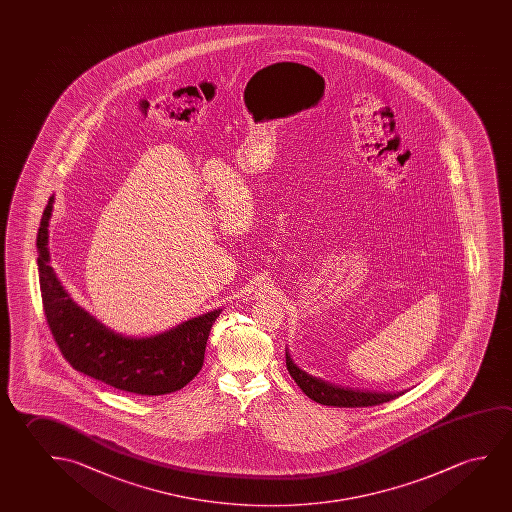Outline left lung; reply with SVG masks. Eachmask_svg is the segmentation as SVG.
<instances>
[{"label":"left lung","instance_id":"obj_1","mask_svg":"<svg viewBox=\"0 0 512 512\" xmlns=\"http://www.w3.org/2000/svg\"><path fill=\"white\" fill-rule=\"evenodd\" d=\"M285 363H287L289 374L296 381V385L303 390V394L307 395L308 399L324 404V406L365 408V406H376V404L392 401L406 392V390H399V392L363 390V388L335 385L326 379L315 378L312 374H308L307 370L299 369L292 360L289 349H285Z\"/></svg>","mask_w":512,"mask_h":512}]
</instances>
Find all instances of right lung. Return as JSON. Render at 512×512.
Masks as SVG:
<instances>
[{
	"label": "right lung",
	"instance_id": "right-lung-1",
	"mask_svg": "<svg viewBox=\"0 0 512 512\" xmlns=\"http://www.w3.org/2000/svg\"><path fill=\"white\" fill-rule=\"evenodd\" d=\"M55 197L40 220L37 266L49 330L63 358L78 372L122 392L172 394L188 385L204 365L209 331L221 308L191 317L150 337H127L108 328L71 298L49 266V221Z\"/></svg>",
	"mask_w": 512,
	"mask_h": 512
}]
</instances>
